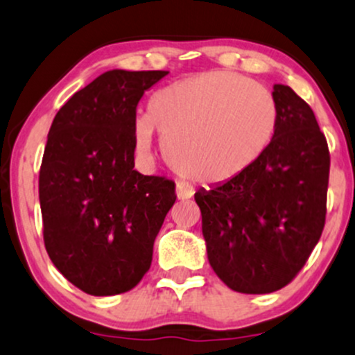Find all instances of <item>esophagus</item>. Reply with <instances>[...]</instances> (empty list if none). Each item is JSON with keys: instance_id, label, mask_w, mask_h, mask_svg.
Segmentation results:
<instances>
[{"instance_id": "esophagus-1", "label": "esophagus", "mask_w": 355, "mask_h": 355, "mask_svg": "<svg viewBox=\"0 0 355 355\" xmlns=\"http://www.w3.org/2000/svg\"><path fill=\"white\" fill-rule=\"evenodd\" d=\"M176 196L178 200H189L193 196V189L184 182H178L176 184Z\"/></svg>"}]
</instances>
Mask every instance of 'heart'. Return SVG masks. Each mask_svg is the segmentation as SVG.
Listing matches in <instances>:
<instances>
[{
  "label": "heart",
  "instance_id": "b5f03b06",
  "mask_svg": "<svg viewBox=\"0 0 355 355\" xmlns=\"http://www.w3.org/2000/svg\"><path fill=\"white\" fill-rule=\"evenodd\" d=\"M279 121L277 103L266 87L230 71H211L164 86L148 113L133 125L135 146L148 155L155 130L166 155L182 176L201 184H227L266 154Z\"/></svg>",
  "mask_w": 355,
  "mask_h": 355
}]
</instances>
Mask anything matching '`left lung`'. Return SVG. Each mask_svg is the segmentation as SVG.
<instances>
[{
	"label": "left lung",
	"instance_id": "8db88e82",
	"mask_svg": "<svg viewBox=\"0 0 355 355\" xmlns=\"http://www.w3.org/2000/svg\"><path fill=\"white\" fill-rule=\"evenodd\" d=\"M279 121L266 154L227 184L198 189L209 266L230 289L266 295L284 288L325 225L330 155L313 110L274 85Z\"/></svg>",
	"mask_w": 355,
	"mask_h": 355
}]
</instances>
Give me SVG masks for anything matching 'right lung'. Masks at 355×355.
<instances>
[{
    "label": "right lung",
    "instance_id": "add662e5",
    "mask_svg": "<svg viewBox=\"0 0 355 355\" xmlns=\"http://www.w3.org/2000/svg\"><path fill=\"white\" fill-rule=\"evenodd\" d=\"M167 74L103 72L64 103L49 130L39 176L45 249L87 295L140 283L176 201L173 181L133 169L137 105Z\"/></svg>",
    "mask_w": 355,
    "mask_h": 355
}]
</instances>
